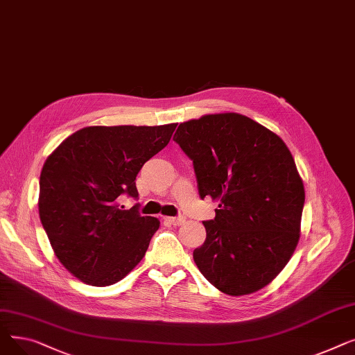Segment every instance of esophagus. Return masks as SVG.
Returning a JSON list of instances; mask_svg holds the SVG:
<instances>
[{
  "instance_id": "34e87169",
  "label": "esophagus",
  "mask_w": 355,
  "mask_h": 355,
  "mask_svg": "<svg viewBox=\"0 0 355 355\" xmlns=\"http://www.w3.org/2000/svg\"><path fill=\"white\" fill-rule=\"evenodd\" d=\"M165 221L170 223V225L173 226H181L185 223V217L182 216H178V217H165Z\"/></svg>"
}]
</instances>
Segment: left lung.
<instances>
[{"mask_svg":"<svg viewBox=\"0 0 355 355\" xmlns=\"http://www.w3.org/2000/svg\"><path fill=\"white\" fill-rule=\"evenodd\" d=\"M194 166L198 194L218 200L193 253L207 281L232 296L253 293L279 275L301 232L304 182L285 142L239 114L180 123L173 138Z\"/></svg>","mask_w":355,"mask_h":355,"instance_id":"obj_1","label":"left lung"}]
</instances>
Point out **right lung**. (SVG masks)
Listing matches in <instances>:
<instances>
[{"label":"right lung","mask_w":355,"mask_h":355,"mask_svg":"<svg viewBox=\"0 0 355 355\" xmlns=\"http://www.w3.org/2000/svg\"><path fill=\"white\" fill-rule=\"evenodd\" d=\"M177 123L87 126L66 138L40 174L39 214L60 263L82 282H119L145 256L159 220L122 210L138 198L142 165L171 139Z\"/></svg>","instance_id":"right-lung-1"}]
</instances>
